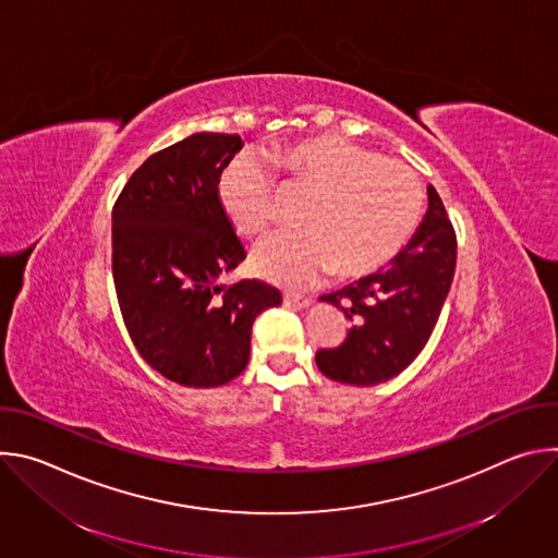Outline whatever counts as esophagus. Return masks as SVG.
Returning <instances> with one entry per match:
<instances>
[{
  "label": "esophagus",
  "instance_id": "obj_1",
  "mask_svg": "<svg viewBox=\"0 0 558 558\" xmlns=\"http://www.w3.org/2000/svg\"><path fill=\"white\" fill-rule=\"evenodd\" d=\"M284 304H287V306H293V308H304V306L311 304V298L298 295V293H287V295H284Z\"/></svg>",
  "mask_w": 558,
  "mask_h": 558
}]
</instances>
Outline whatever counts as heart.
<instances>
[{
    "label": "heart",
    "mask_w": 558,
    "mask_h": 558,
    "mask_svg": "<svg viewBox=\"0 0 558 558\" xmlns=\"http://www.w3.org/2000/svg\"><path fill=\"white\" fill-rule=\"evenodd\" d=\"M284 192H308L302 231H274L252 252V269L274 282L308 284L336 269L360 278L388 265L420 225L417 177L336 134L276 147ZM280 187L256 154L233 156L218 177V201L233 229L256 235L276 218Z\"/></svg>",
    "instance_id": "1"
}]
</instances>
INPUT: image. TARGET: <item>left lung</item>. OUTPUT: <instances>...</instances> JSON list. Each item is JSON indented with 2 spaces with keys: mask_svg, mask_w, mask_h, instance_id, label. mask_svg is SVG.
I'll return each instance as SVG.
<instances>
[{
  "mask_svg": "<svg viewBox=\"0 0 558 558\" xmlns=\"http://www.w3.org/2000/svg\"><path fill=\"white\" fill-rule=\"evenodd\" d=\"M457 265V238L444 203L428 185V209L411 243L388 267L320 300L355 325L336 349L315 353L329 379L375 386L400 375L426 347Z\"/></svg>",
  "mask_w": 558,
  "mask_h": 558,
  "instance_id": "left-lung-1",
  "label": "left lung"
}]
</instances>
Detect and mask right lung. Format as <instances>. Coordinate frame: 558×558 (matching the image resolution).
Segmentation results:
<instances>
[{
	"instance_id": "right-lung-1",
	"label": "right lung",
	"mask_w": 558,
	"mask_h": 558,
	"mask_svg": "<svg viewBox=\"0 0 558 558\" xmlns=\"http://www.w3.org/2000/svg\"><path fill=\"white\" fill-rule=\"evenodd\" d=\"M241 149L238 134L196 132L151 154L112 209L123 323L141 357L181 386L241 375L254 320L282 302L260 280L220 282L247 256L218 201V177Z\"/></svg>"
}]
</instances>
